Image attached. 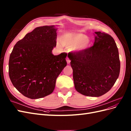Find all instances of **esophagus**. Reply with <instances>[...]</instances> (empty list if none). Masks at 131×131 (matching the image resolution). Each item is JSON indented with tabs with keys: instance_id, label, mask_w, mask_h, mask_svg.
I'll return each mask as SVG.
<instances>
[{
	"instance_id": "34e87169",
	"label": "esophagus",
	"mask_w": 131,
	"mask_h": 131,
	"mask_svg": "<svg viewBox=\"0 0 131 131\" xmlns=\"http://www.w3.org/2000/svg\"><path fill=\"white\" fill-rule=\"evenodd\" d=\"M66 61H67V63H68V64H69L70 62V60L69 58L68 57H67V59H66Z\"/></svg>"
}]
</instances>
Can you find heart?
<instances>
[{"mask_svg": "<svg viewBox=\"0 0 131 131\" xmlns=\"http://www.w3.org/2000/svg\"><path fill=\"white\" fill-rule=\"evenodd\" d=\"M62 45L67 48H72L74 51H81L86 49L90 44V40L86 35L81 33H69L61 40Z\"/></svg>", "mask_w": 131, "mask_h": 131, "instance_id": "heart-1", "label": "heart"}]
</instances>
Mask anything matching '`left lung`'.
I'll return each instance as SVG.
<instances>
[{
    "label": "left lung",
    "instance_id": "8db88e82",
    "mask_svg": "<svg viewBox=\"0 0 131 131\" xmlns=\"http://www.w3.org/2000/svg\"><path fill=\"white\" fill-rule=\"evenodd\" d=\"M92 46L68 55L73 70L75 88L86 96L100 97L112 89L118 77L120 62L114 39L95 32Z\"/></svg>",
    "mask_w": 131,
    "mask_h": 131
}]
</instances>
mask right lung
Listing matches in <instances>:
<instances>
[{
    "label": "right lung",
    "mask_w": 131,
    "mask_h": 131,
    "mask_svg": "<svg viewBox=\"0 0 131 131\" xmlns=\"http://www.w3.org/2000/svg\"><path fill=\"white\" fill-rule=\"evenodd\" d=\"M56 31L54 26L37 27L16 43L10 54L11 81L26 97L38 99L51 94L67 66V53H52L56 46Z\"/></svg>",
    "instance_id": "obj_1"
}]
</instances>
